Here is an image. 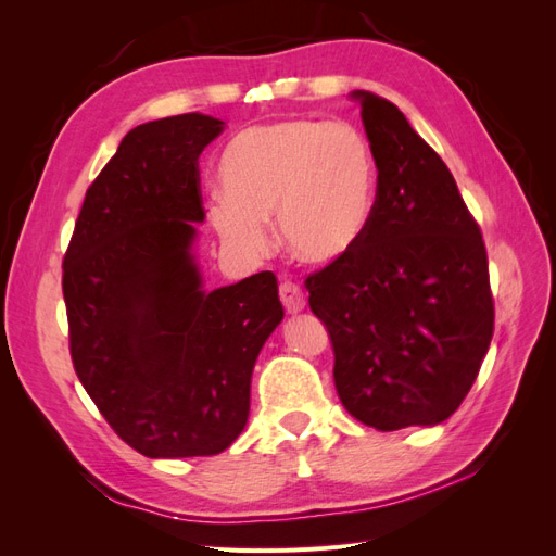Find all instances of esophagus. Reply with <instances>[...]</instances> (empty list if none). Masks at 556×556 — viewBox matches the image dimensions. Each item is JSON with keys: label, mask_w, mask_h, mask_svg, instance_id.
<instances>
[{"label": "esophagus", "mask_w": 556, "mask_h": 556, "mask_svg": "<svg viewBox=\"0 0 556 556\" xmlns=\"http://www.w3.org/2000/svg\"><path fill=\"white\" fill-rule=\"evenodd\" d=\"M280 301H282L285 311L292 313V315L306 308V296H304V292H301L299 285L292 282V280L280 282Z\"/></svg>", "instance_id": "1"}]
</instances>
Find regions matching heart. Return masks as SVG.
Wrapping results in <instances>:
<instances>
[{"label":"heart","instance_id":"b5f03b06","mask_svg":"<svg viewBox=\"0 0 556 556\" xmlns=\"http://www.w3.org/2000/svg\"><path fill=\"white\" fill-rule=\"evenodd\" d=\"M208 220L227 248L260 255L276 215L301 262L327 266L359 245L376 206L374 148L350 123L292 117L241 131L223 153Z\"/></svg>","mask_w":556,"mask_h":556}]
</instances>
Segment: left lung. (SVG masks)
Returning a JSON list of instances; mask_svg holds the SVG:
<instances>
[{"label":"left lung","mask_w":556,"mask_h":556,"mask_svg":"<svg viewBox=\"0 0 556 556\" xmlns=\"http://www.w3.org/2000/svg\"><path fill=\"white\" fill-rule=\"evenodd\" d=\"M378 166L364 239L308 276L333 345V382L359 422L396 431L459 408L494 333L480 227L445 162L387 99L355 90Z\"/></svg>","instance_id":"8db88e82"}]
</instances>
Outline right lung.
<instances>
[{
	"label": "right lung",
	"instance_id": "1",
	"mask_svg": "<svg viewBox=\"0 0 556 556\" xmlns=\"http://www.w3.org/2000/svg\"><path fill=\"white\" fill-rule=\"evenodd\" d=\"M223 129L204 113L134 127L88 188L62 264L76 376L150 459L239 439L252 368L285 315L271 271L204 288L199 155Z\"/></svg>",
	"mask_w": 556,
	"mask_h": 556
}]
</instances>
